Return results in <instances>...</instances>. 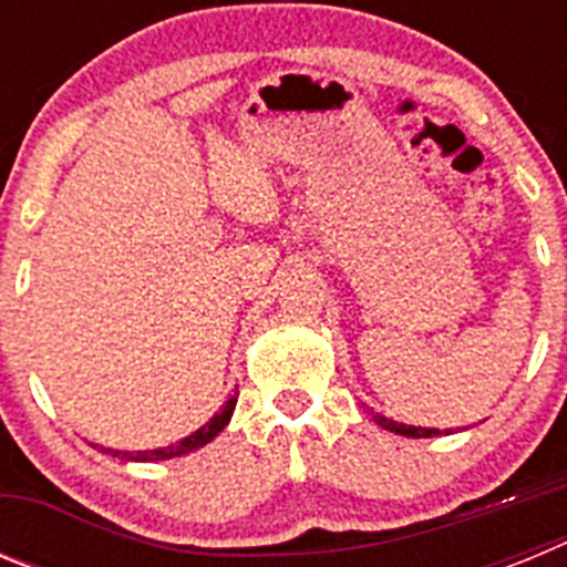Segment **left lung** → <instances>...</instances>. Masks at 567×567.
Segmentation results:
<instances>
[{"label": "left lung", "instance_id": "1", "mask_svg": "<svg viewBox=\"0 0 567 567\" xmlns=\"http://www.w3.org/2000/svg\"><path fill=\"white\" fill-rule=\"evenodd\" d=\"M378 420V425H383V429H389V432L394 434H403V437H434V434H440V429H420V425H403V423H394V420L389 417H374Z\"/></svg>", "mask_w": 567, "mask_h": 567}]
</instances>
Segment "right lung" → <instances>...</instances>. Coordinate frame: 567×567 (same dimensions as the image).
<instances>
[{
  "label": "right lung",
  "instance_id": "add662e5",
  "mask_svg": "<svg viewBox=\"0 0 567 567\" xmlns=\"http://www.w3.org/2000/svg\"><path fill=\"white\" fill-rule=\"evenodd\" d=\"M233 409H235V398H229L221 412L215 414L209 423H204L198 432H193L189 437H184L182 443L167 445V449H153V452H135V454L124 452L122 457L138 460V463H155V460H173V457H182V454H187V452H195V449L207 445L213 437H218V432H224V425H227L229 417H233ZM113 454L118 457V452H113Z\"/></svg>",
  "mask_w": 567,
  "mask_h": 567
}]
</instances>
